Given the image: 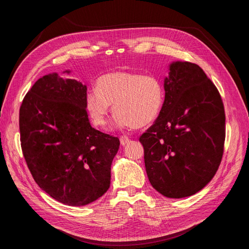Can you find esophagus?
Returning a JSON list of instances; mask_svg holds the SVG:
<instances>
[{"mask_svg":"<svg viewBox=\"0 0 249 249\" xmlns=\"http://www.w3.org/2000/svg\"><path fill=\"white\" fill-rule=\"evenodd\" d=\"M129 142H130V138L129 137H126V136H122V137H120V144H122V145H125Z\"/></svg>","mask_w":249,"mask_h":249,"instance_id":"esophagus-1","label":"esophagus"}]
</instances>
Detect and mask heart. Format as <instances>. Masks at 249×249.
I'll return each instance as SVG.
<instances>
[{
    "mask_svg": "<svg viewBox=\"0 0 249 249\" xmlns=\"http://www.w3.org/2000/svg\"><path fill=\"white\" fill-rule=\"evenodd\" d=\"M96 90L88 91L86 109L95 125L108 123L110 105L116 114L118 127H142L159 116L164 103L161 82L153 76H141L130 71H113L96 81Z\"/></svg>",
    "mask_w": 249,
    "mask_h": 249,
    "instance_id": "1",
    "label": "heart"
}]
</instances>
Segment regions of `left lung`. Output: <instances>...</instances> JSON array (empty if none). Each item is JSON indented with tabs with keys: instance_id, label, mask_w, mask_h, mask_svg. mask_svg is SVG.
<instances>
[{
	"instance_id": "1",
	"label": "left lung",
	"mask_w": 249,
	"mask_h": 249,
	"mask_svg": "<svg viewBox=\"0 0 249 249\" xmlns=\"http://www.w3.org/2000/svg\"><path fill=\"white\" fill-rule=\"evenodd\" d=\"M159 116L139 141L150 184L169 198L200 191L219 167L225 114L216 86L197 64L175 61Z\"/></svg>"
}]
</instances>
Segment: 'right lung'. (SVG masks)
I'll return each mask as SVG.
<instances>
[{
    "instance_id": "obj_1",
    "label": "right lung",
    "mask_w": 249,
    "mask_h": 249,
    "mask_svg": "<svg viewBox=\"0 0 249 249\" xmlns=\"http://www.w3.org/2000/svg\"><path fill=\"white\" fill-rule=\"evenodd\" d=\"M86 94V85L54 72L35 82L19 109L21 149L34 180L50 196L72 207L107 192L120 144L117 137L90 124Z\"/></svg>"
}]
</instances>
